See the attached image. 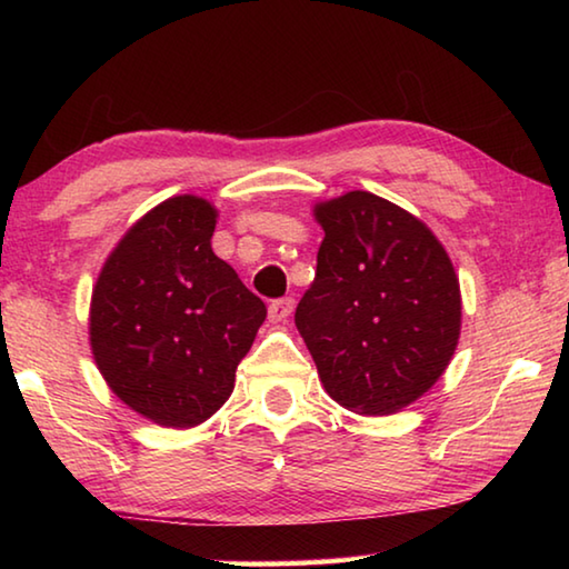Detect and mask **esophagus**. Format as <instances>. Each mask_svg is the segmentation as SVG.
<instances>
[{
    "mask_svg": "<svg viewBox=\"0 0 569 569\" xmlns=\"http://www.w3.org/2000/svg\"><path fill=\"white\" fill-rule=\"evenodd\" d=\"M293 306H296V301L291 296H286V298H276V301H271V306H268V319H271L273 323H278V321H286L288 316L293 313Z\"/></svg>",
    "mask_w": 569,
    "mask_h": 569,
    "instance_id": "1",
    "label": "esophagus"
}]
</instances>
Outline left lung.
<instances>
[{"mask_svg": "<svg viewBox=\"0 0 569 569\" xmlns=\"http://www.w3.org/2000/svg\"><path fill=\"white\" fill-rule=\"evenodd\" d=\"M323 240L296 326L333 401L383 417L435 387L457 349L461 296L431 230L373 192L316 206Z\"/></svg>", "mask_w": 569, "mask_h": 569, "instance_id": "1", "label": "left lung"}]
</instances>
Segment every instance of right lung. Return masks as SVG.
Segmentation results:
<instances>
[{
    "label": "right lung",
    "mask_w": 569,
    "mask_h": 569,
    "mask_svg": "<svg viewBox=\"0 0 569 569\" xmlns=\"http://www.w3.org/2000/svg\"><path fill=\"white\" fill-rule=\"evenodd\" d=\"M216 208L180 196L134 223L92 291L90 341L104 381L162 427L223 407L266 303L213 253Z\"/></svg>",
    "instance_id": "1"
}]
</instances>
